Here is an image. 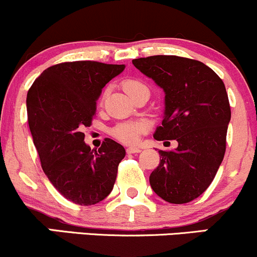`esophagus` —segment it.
<instances>
[{
	"mask_svg": "<svg viewBox=\"0 0 257 257\" xmlns=\"http://www.w3.org/2000/svg\"><path fill=\"white\" fill-rule=\"evenodd\" d=\"M126 151H127V153H130V154H135V153H140L141 148H138V147H128Z\"/></svg>",
	"mask_w": 257,
	"mask_h": 257,
	"instance_id": "obj_1",
	"label": "esophagus"
}]
</instances>
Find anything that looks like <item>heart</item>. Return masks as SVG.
Segmentation results:
<instances>
[{"mask_svg":"<svg viewBox=\"0 0 257 257\" xmlns=\"http://www.w3.org/2000/svg\"><path fill=\"white\" fill-rule=\"evenodd\" d=\"M123 91L130 98H136L141 93H149L148 86L138 79H127L121 83ZM106 97V90L103 92L102 100ZM146 132V123L142 121H132V122H122L116 125L111 131V135L120 142L134 144L138 142L140 137Z\"/></svg>","mask_w":257,"mask_h":257,"instance_id":"obj_1","label":"heart"}]
</instances>
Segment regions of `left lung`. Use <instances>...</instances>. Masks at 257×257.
Listing matches in <instances>:
<instances>
[{"instance_id": "8db88e82", "label": "left lung", "mask_w": 257, "mask_h": 257, "mask_svg": "<svg viewBox=\"0 0 257 257\" xmlns=\"http://www.w3.org/2000/svg\"><path fill=\"white\" fill-rule=\"evenodd\" d=\"M132 63L165 91V117L154 138L178 142L174 151H159L149 182L167 203H189L211 184L226 153L230 106L224 83L204 63L184 57L152 56Z\"/></svg>"}]
</instances>
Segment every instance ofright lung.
I'll list each match as a JSON object with an SVG mask.
<instances>
[{"label":"right lung","mask_w":257,"mask_h":257,"mask_svg":"<svg viewBox=\"0 0 257 257\" xmlns=\"http://www.w3.org/2000/svg\"><path fill=\"white\" fill-rule=\"evenodd\" d=\"M125 65L76 60L52 65L27 97L28 122L43 172L54 188L77 205H93L113 191L125 148L110 138L98 151L83 140L102 88Z\"/></svg>","instance_id":"right-lung-1"}]
</instances>
